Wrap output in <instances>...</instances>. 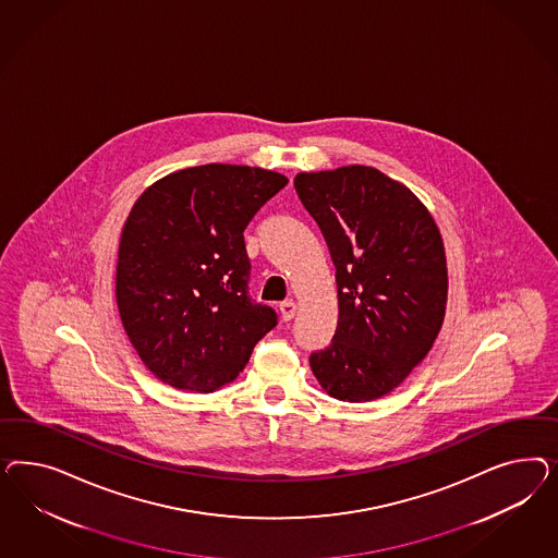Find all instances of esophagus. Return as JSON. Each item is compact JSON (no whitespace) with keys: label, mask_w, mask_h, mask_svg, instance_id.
<instances>
[{"label":"esophagus","mask_w":558,"mask_h":558,"mask_svg":"<svg viewBox=\"0 0 558 558\" xmlns=\"http://www.w3.org/2000/svg\"><path fill=\"white\" fill-rule=\"evenodd\" d=\"M280 315H282V322H290L296 315V303L294 301H284V303L280 304Z\"/></svg>","instance_id":"1"}]
</instances>
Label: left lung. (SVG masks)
Here are the masks:
<instances>
[{
  "label": "left lung",
  "instance_id": "8db88e82",
  "mask_svg": "<svg viewBox=\"0 0 558 558\" xmlns=\"http://www.w3.org/2000/svg\"><path fill=\"white\" fill-rule=\"evenodd\" d=\"M294 187L327 241L338 284V329L311 354V371L333 399H380L422 362L444 323L438 225L405 184L368 166L301 171Z\"/></svg>",
  "mask_w": 558,
  "mask_h": 558
}]
</instances>
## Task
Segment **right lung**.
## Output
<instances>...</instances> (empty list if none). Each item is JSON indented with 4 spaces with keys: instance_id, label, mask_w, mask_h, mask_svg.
Here are the masks:
<instances>
[{
    "instance_id": "add662e5",
    "label": "right lung",
    "mask_w": 558,
    "mask_h": 558,
    "mask_svg": "<svg viewBox=\"0 0 558 558\" xmlns=\"http://www.w3.org/2000/svg\"><path fill=\"white\" fill-rule=\"evenodd\" d=\"M287 184L270 169L208 163L168 173L136 198L120 233L117 304L161 383L222 389L276 325L270 306L247 296L243 231Z\"/></svg>"
}]
</instances>
